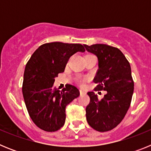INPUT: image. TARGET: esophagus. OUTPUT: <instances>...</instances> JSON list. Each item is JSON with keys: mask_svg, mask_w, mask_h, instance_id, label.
Here are the masks:
<instances>
[{"mask_svg": "<svg viewBox=\"0 0 151 151\" xmlns=\"http://www.w3.org/2000/svg\"><path fill=\"white\" fill-rule=\"evenodd\" d=\"M79 92H80V94H86V91H84V90H82V89H80Z\"/></svg>", "mask_w": 151, "mask_h": 151, "instance_id": "obj_1", "label": "esophagus"}]
</instances>
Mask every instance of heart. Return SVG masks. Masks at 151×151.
<instances>
[{
  "label": "heart",
  "instance_id": "heart-1",
  "mask_svg": "<svg viewBox=\"0 0 151 151\" xmlns=\"http://www.w3.org/2000/svg\"><path fill=\"white\" fill-rule=\"evenodd\" d=\"M88 55H89V54H88Z\"/></svg>",
  "mask_w": 151,
  "mask_h": 151
}]
</instances>
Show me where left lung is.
Masks as SVG:
<instances>
[{
    "label": "left lung",
    "instance_id": "8db88e82",
    "mask_svg": "<svg viewBox=\"0 0 151 151\" xmlns=\"http://www.w3.org/2000/svg\"><path fill=\"white\" fill-rule=\"evenodd\" d=\"M84 46L98 59L94 90L106 91L101 101L94 92H88L90 103L86 107V119L94 129L107 132L122 122L130 106L134 91L130 64L116 47L103 44Z\"/></svg>",
    "mask_w": 151,
    "mask_h": 151
}]
</instances>
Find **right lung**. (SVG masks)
Instances as JSON below:
<instances>
[{
  "instance_id": "1",
  "label": "right lung",
  "mask_w": 151,
  "mask_h": 151,
  "mask_svg": "<svg viewBox=\"0 0 151 151\" xmlns=\"http://www.w3.org/2000/svg\"><path fill=\"white\" fill-rule=\"evenodd\" d=\"M84 52L83 45L51 42L41 45L33 53L24 71L22 94L29 116L38 128L56 132L66 120V106L79 96L72 85L62 91L53 87L54 78L63 73L69 57Z\"/></svg>"
}]
</instances>
